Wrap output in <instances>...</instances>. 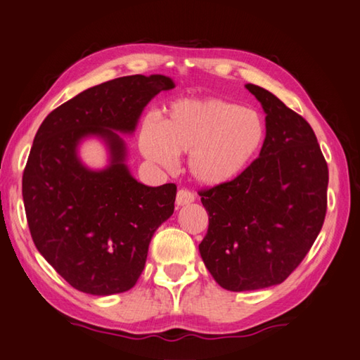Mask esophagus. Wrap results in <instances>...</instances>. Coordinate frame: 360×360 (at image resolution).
Listing matches in <instances>:
<instances>
[{
    "mask_svg": "<svg viewBox=\"0 0 360 360\" xmlns=\"http://www.w3.org/2000/svg\"><path fill=\"white\" fill-rule=\"evenodd\" d=\"M195 201V195L191 191H186V188H181L176 195V205L178 206H186V205H191V202Z\"/></svg>",
    "mask_w": 360,
    "mask_h": 360,
    "instance_id": "1",
    "label": "esophagus"
}]
</instances>
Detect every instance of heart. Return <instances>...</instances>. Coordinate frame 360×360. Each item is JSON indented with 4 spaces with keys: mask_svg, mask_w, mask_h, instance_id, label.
<instances>
[{
    "mask_svg": "<svg viewBox=\"0 0 360 360\" xmlns=\"http://www.w3.org/2000/svg\"><path fill=\"white\" fill-rule=\"evenodd\" d=\"M266 121L257 110L219 97L179 99L167 108L160 126L145 122L140 151L165 169L174 154L188 153V172L207 187L230 184L258 158L266 141Z\"/></svg>",
    "mask_w": 360,
    "mask_h": 360,
    "instance_id": "heart-1",
    "label": "heart"
}]
</instances>
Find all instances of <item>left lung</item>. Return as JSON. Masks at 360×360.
<instances>
[{
    "instance_id": "left-lung-1",
    "label": "left lung",
    "mask_w": 360,
    "mask_h": 360,
    "mask_svg": "<svg viewBox=\"0 0 360 360\" xmlns=\"http://www.w3.org/2000/svg\"><path fill=\"white\" fill-rule=\"evenodd\" d=\"M245 88L266 113L259 158L230 184L198 192L209 215L200 255L230 291L288 278L318 238L328 209L329 169L310 124L267 89Z\"/></svg>"
}]
</instances>
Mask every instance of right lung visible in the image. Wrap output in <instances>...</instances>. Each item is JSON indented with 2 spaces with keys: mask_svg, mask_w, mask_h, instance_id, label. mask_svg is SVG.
<instances>
[{
  "mask_svg": "<svg viewBox=\"0 0 360 360\" xmlns=\"http://www.w3.org/2000/svg\"><path fill=\"white\" fill-rule=\"evenodd\" d=\"M165 75H129L83 91L39 127L26 162L22 193L39 253L75 290L110 296L132 288L145 269L149 243L174 211L176 186L149 187L126 165V143ZM89 136L109 149V165L91 170L77 146Z\"/></svg>",
  "mask_w": 360,
  "mask_h": 360,
  "instance_id": "add662e5",
  "label": "right lung"
}]
</instances>
